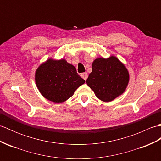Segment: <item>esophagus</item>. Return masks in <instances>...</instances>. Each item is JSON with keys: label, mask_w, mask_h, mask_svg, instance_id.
<instances>
[{"label": "esophagus", "mask_w": 161, "mask_h": 161, "mask_svg": "<svg viewBox=\"0 0 161 161\" xmlns=\"http://www.w3.org/2000/svg\"><path fill=\"white\" fill-rule=\"evenodd\" d=\"M81 77H82L85 81H86V80H87V78H88V74H87V73H81Z\"/></svg>", "instance_id": "obj_1"}]
</instances>
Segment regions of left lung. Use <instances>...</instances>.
Returning a JSON list of instances; mask_svg holds the SVG:
<instances>
[{"instance_id":"1","label":"left lung","mask_w":161,"mask_h":161,"mask_svg":"<svg viewBox=\"0 0 161 161\" xmlns=\"http://www.w3.org/2000/svg\"><path fill=\"white\" fill-rule=\"evenodd\" d=\"M129 77L126 68L115 57L98 58L92 64L86 84L100 100L110 102L124 93Z\"/></svg>"}]
</instances>
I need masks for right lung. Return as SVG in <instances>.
Returning <instances> with one entry per match:
<instances>
[{"instance_id":"obj_1","label":"right lung","mask_w":161,"mask_h":161,"mask_svg":"<svg viewBox=\"0 0 161 161\" xmlns=\"http://www.w3.org/2000/svg\"><path fill=\"white\" fill-rule=\"evenodd\" d=\"M37 88L47 100L61 103L73 96L74 92L84 84L73 65L66 60L48 59L36 71Z\"/></svg>"}]
</instances>
